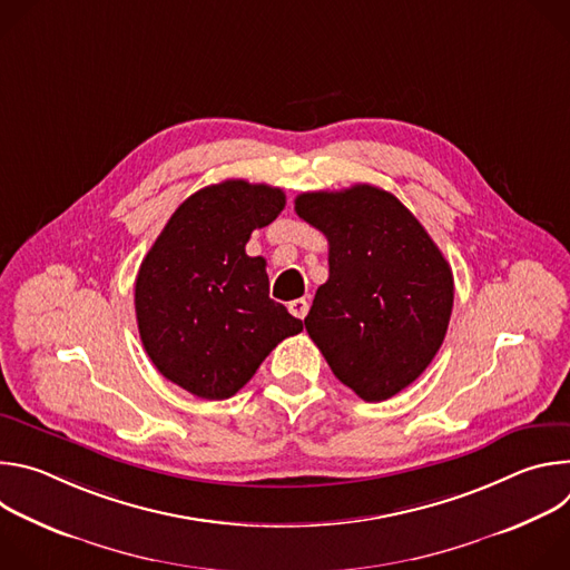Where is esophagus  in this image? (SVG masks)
Wrapping results in <instances>:
<instances>
[{"mask_svg":"<svg viewBox=\"0 0 570 570\" xmlns=\"http://www.w3.org/2000/svg\"><path fill=\"white\" fill-rule=\"evenodd\" d=\"M288 311H291L295 317L304 320V315L308 313V302H306L304 297H299V299H293V302H288Z\"/></svg>","mask_w":570,"mask_h":570,"instance_id":"1","label":"esophagus"}]
</instances>
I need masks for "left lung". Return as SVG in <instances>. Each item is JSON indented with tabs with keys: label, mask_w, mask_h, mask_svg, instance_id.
<instances>
[{
	"label": "left lung",
	"mask_w": 570,
	"mask_h": 570,
	"mask_svg": "<svg viewBox=\"0 0 570 570\" xmlns=\"http://www.w3.org/2000/svg\"><path fill=\"white\" fill-rule=\"evenodd\" d=\"M295 212L330 240V279L304 317L311 341L361 399L394 396L442 347L451 266L422 223L379 187L306 191Z\"/></svg>",
	"instance_id": "left-lung-1"
}]
</instances>
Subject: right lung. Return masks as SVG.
<instances>
[{
    "mask_svg": "<svg viewBox=\"0 0 570 570\" xmlns=\"http://www.w3.org/2000/svg\"><path fill=\"white\" fill-rule=\"evenodd\" d=\"M286 205L277 187L223 180L191 194L169 218L135 279L141 345L161 376L218 401L246 385L302 320L268 297L264 257H248L253 229Z\"/></svg>",
    "mask_w": 570,
    "mask_h": 570,
    "instance_id": "right-lung-1",
    "label": "right lung"
}]
</instances>
